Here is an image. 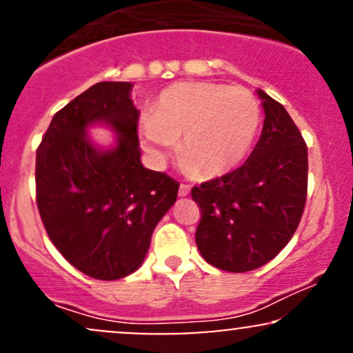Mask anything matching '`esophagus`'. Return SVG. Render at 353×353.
Listing matches in <instances>:
<instances>
[{"label":"esophagus","mask_w":353,"mask_h":353,"mask_svg":"<svg viewBox=\"0 0 353 353\" xmlns=\"http://www.w3.org/2000/svg\"><path fill=\"white\" fill-rule=\"evenodd\" d=\"M189 192H190V185H188V184H181L179 185V196L181 197L189 196Z\"/></svg>","instance_id":"esophagus-1"}]
</instances>
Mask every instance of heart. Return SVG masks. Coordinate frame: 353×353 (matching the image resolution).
<instances>
[{
	"label": "heart",
	"instance_id": "obj_1",
	"mask_svg": "<svg viewBox=\"0 0 353 353\" xmlns=\"http://www.w3.org/2000/svg\"><path fill=\"white\" fill-rule=\"evenodd\" d=\"M261 108L244 88L188 81L165 88L139 125L141 144L156 165L176 148L189 176H224L244 161L257 134Z\"/></svg>",
	"mask_w": 353,
	"mask_h": 353
}]
</instances>
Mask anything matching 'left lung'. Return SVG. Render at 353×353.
<instances>
[{
    "label": "left lung",
    "instance_id": "left-lung-1",
    "mask_svg": "<svg viewBox=\"0 0 353 353\" xmlns=\"http://www.w3.org/2000/svg\"><path fill=\"white\" fill-rule=\"evenodd\" d=\"M257 94L265 119L249 159L190 190L201 208L197 249L228 272H249L272 261L292 239L305 208V141L281 103L262 89Z\"/></svg>",
    "mask_w": 353,
    "mask_h": 353
}]
</instances>
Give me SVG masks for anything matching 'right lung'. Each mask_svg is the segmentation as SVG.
Returning <instances> with one entry per match:
<instances>
[{"mask_svg":"<svg viewBox=\"0 0 353 353\" xmlns=\"http://www.w3.org/2000/svg\"><path fill=\"white\" fill-rule=\"evenodd\" d=\"M132 84L104 81L52 117L36 152V202L51 242L76 269L116 281L144 262L157 222L177 199L179 182L141 163ZM117 134L99 148L87 131Z\"/></svg>","mask_w":353,"mask_h":353,"instance_id":"add662e5","label":"right lung"}]
</instances>
